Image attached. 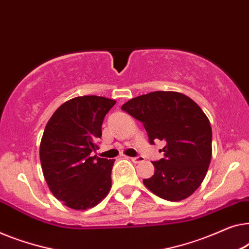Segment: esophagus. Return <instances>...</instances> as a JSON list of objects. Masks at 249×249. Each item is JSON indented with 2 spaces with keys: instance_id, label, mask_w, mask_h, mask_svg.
<instances>
[{
  "instance_id": "esophagus-1",
  "label": "esophagus",
  "mask_w": 249,
  "mask_h": 249,
  "mask_svg": "<svg viewBox=\"0 0 249 249\" xmlns=\"http://www.w3.org/2000/svg\"><path fill=\"white\" fill-rule=\"evenodd\" d=\"M130 160L133 161V163H142L143 161V158L142 156H137V157H131Z\"/></svg>"
}]
</instances>
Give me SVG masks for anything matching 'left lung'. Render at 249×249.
<instances>
[{
    "label": "left lung",
    "mask_w": 249,
    "mask_h": 249,
    "mask_svg": "<svg viewBox=\"0 0 249 249\" xmlns=\"http://www.w3.org/2000/svg\"><path fill=\"white\" fill-rule=\"evenodd\" d=\"M121 109L142 122L149 142L163 140L164 158L151 161L154 175L143 184L157 196L181 201L205 178L212 156L210 121L201 107L178 92L156 91L131 99Z\"/></svg>",
    "instance_id": "1"
}]
</instances>
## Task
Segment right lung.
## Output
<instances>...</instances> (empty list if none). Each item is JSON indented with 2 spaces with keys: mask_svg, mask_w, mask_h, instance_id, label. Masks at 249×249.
I'll list each match as a JSON object with an SVG mask.
<instances>
[{
  "mask_svg": "<svg viewBox=\"0 0 249 249\" xmlns=\"http://www.w3.org/2000/svg\"><path fill=\"white\" fill-rule=\"evenodd\" d=\"M114 104L103 96H77L62 104L46 125L39 151L42 172L53 196L68 208L86 210L109 193L114 160L91 154Z\"/></svg>",
  "mask_w": 249,
  "mask_h": 249,
  "instance_id": "obj_1",
  "label": "right lung"
}]
</instances>
